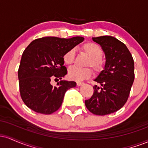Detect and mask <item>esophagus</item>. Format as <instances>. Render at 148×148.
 Here are the masks:
<instances>
[{"instance_id":"esophagus-1","label":"esophagus","mask_w":148,"mask_h":148,"mask_svg":"<svg viewBox=\"0 0 148 148\" xmlns=\"http://www.w3.org/2000/svg\"><path fill=\"white\" fill-rule=\"evenodd\" d=\"M84 84V83H83V82H77V83H76V85H77V86H83Z\"/></svg>"}]
</instances>
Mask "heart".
Instances as JSON below:
<instances>
[{
    "mask_svg": "<svg viewBox=\"0 0 148 148\" xmlns=\"http://www.w3.org/2000/svg\"><path fill=\"white\" fill-rule=\"evenodd\" d=\"M81 51L89 57L86 65L92 67L97 74L100 73L104 69V61L101 58L103 51L94 42H86L81 46ZM75 52L74 49H70L64 54L62 60L67 65H70L74 61ZM92 74V70L90 67L79 68L72 67L68 70V77L76 81H82L89 79Z\"/></svg>",
    "mask_w": 148,
    "mask_h": 148,
    "instance_id": "obj_1",
    "label": "heart"
}]
</instances>
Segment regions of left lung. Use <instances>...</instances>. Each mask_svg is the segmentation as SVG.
Returning <instances> with one entry per match:
<instances>
[{
	"instance_id": "left-lung-1",
	"label": "left lung",
	"mask_w": 148,
	"mask_h": 148,
	"mask_svg": "<svg viewBox=\"0 0 148 148\" xmlns=\"http://www.w3.org/2000/svg\"><path fill=\"white\" fill-rule=\"evenodd\" d=\"M101 46L106 56L104 69L95 81L92 96L85 101L92 113L105 115L118 111L128 99L134 81V62L126 45L111 36L92 37Z\"/></svg>"
}]
</instances>
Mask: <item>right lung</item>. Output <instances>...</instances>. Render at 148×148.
Instances as JSON below:
<instances>
[{
  "mask_svg": "<svg viewBox=\"0 0 148 148\" xmlns=\"http://www.w3.org/2000/svg\"><path fill=\"white\" fill-rule=\"evenodd\" d=\"M84 40L83 37H45L27 47L22 54L18 78L21 97L28 108L46 115L58 110L66 91L76 84L62 80L53 86L51 80L58 81L67 74L62 57Z\"/></svg>",
  "mask_w": 148,
  "mask_h": 148,
  "instance_id": "obj_1",
  "label": "right lung"
}]
</instances>
